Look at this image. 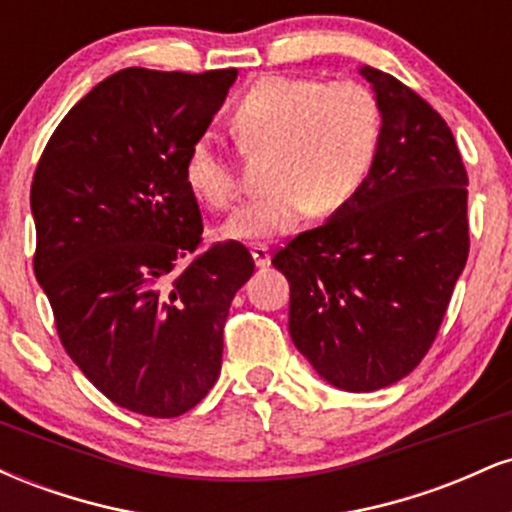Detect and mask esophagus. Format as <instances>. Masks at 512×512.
Masks as SVG:
<instances>
[{"mask_svg":"<svg viewBox=\"0 0 512 512\" xmlns=\"http://www.w3.org/2000/svg\"><path fill=\"white\" fill-rule=\"evenodd\" d=\"M250 252H252V260H255L257 267H267V264H269V248H267V245H262V243L252 245Z\"/></svg>","mask_w":512,"mask_h":512,"instance_id":"obj_1","label":"esophagus"}]
</instances>
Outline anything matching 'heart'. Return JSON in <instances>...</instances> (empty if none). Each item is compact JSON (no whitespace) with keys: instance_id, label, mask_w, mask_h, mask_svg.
<instances>
[{"instance_id":"b5f03b06","label":"heart","mask_w":512,"mask_h":512,"mask_svg":"<svg viewBox=\"0 0 512 512\" xmlns=\"http://www.w3.org/2000/svg\"><path fill=\"white\" fill-rule=\"evenodd\" d=\"M228 129L243 156L269 154V195L240 209L223 233L269 240L296 231L308 214H337L356 197L378 154L383 113L358 81L267 74L240 93ZM182 178L211 209H231L243 190L236 163L211 137L190 144Z\"/></svg>"}]
</instances>
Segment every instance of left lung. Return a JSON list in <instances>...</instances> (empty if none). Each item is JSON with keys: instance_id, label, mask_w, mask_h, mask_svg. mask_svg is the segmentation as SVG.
I'll return each instance as SVG.
<instances>
[{"instance_id": "obj_1", "label": "left lung", "mask_w": 512, "mask_h": 512, "mask_svg": "<svg viewBox=\"0 0 512 512\" xmlns=\"http://www.w3.org/2000/svg\"><path fill=\"white\" fill-rule=\"evenodd\" d=\"M383 113L356 197L274 252L293 344L346 392L387 387L436 342L469 255L467 170L448 122L392 74L363 67Z\"/></svg>"}]
</instances>
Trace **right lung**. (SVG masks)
Masks as SVG:
<instances>
[{"instance_id":"add662e5","label":"right lung","mask_w":512,"mask_h":512,"mask_svg":"<svg viewBox=\"0 0 512 512\" xmlns=\"http://www.w3.org/2000/svg\"><path fill=\"white\" fill-rule=\"evenodd\" d=\"M236 76L122 69L64 115L33 173V272L64 351L110 402L154 419L214 387L231 301L255 272L238 240L199 250L182 178Z\"/></svg>"}]
</instances>
